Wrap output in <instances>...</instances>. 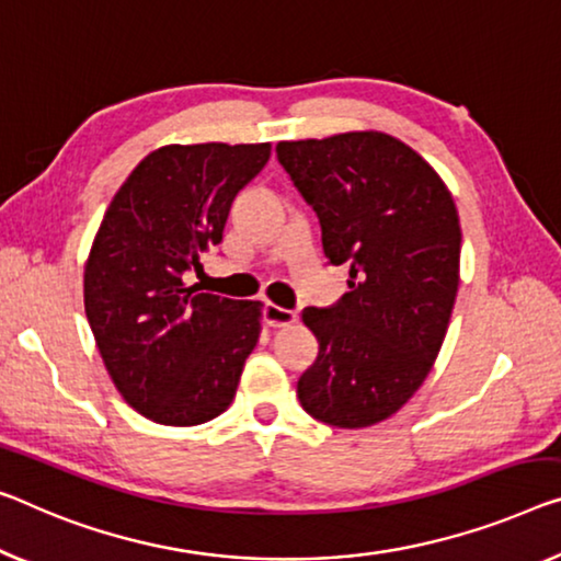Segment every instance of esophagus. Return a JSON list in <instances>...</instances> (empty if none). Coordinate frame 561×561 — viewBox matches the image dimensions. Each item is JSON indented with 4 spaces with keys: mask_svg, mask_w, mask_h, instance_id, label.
I'll return each instance as SVG.
<instances>
[{
    "mask_svg": "<svg viewBox=\"0 0 561 561\" xmlns=\"http://www.w3.org/2000/svg\"><path fill=\"white\" fill-rule=\"evenodd\" d=\"M264 320L270 328H289V324L297 322V312L295 309H284L279 305L270 302L264 307Z\"/></svg>",
    "mask_w": 561,
    "mask_h": 561,
    "instance_id": "obj_1",
    "label": "esophagus"
}]
</instances>
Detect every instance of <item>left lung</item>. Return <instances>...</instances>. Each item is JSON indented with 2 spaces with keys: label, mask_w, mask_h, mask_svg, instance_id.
I'll return each instance as SVG.
<instances>
[{
  "label": "left lung",
  "mask_w": 561,
  "mask_h": 561,
  "mask_svg": "<svg viewBox=\"0 0 561 561\" xmlns=\"http://www.w3.org/2000/svg\"><path fill=\"white\" fill-rule=\"evenodd\" d=\"M277 158L314 208L330 264H350L337 305L307 307L320 355L297 396L317 421L367 428L428 378L458 291L461 224L440 175L378 130L282 140Z\"/></svg>",
  "instance_id": "obj_1"
}]
</instances>
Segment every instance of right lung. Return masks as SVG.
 <instances>
[{"mask_svg": "<svg viewBox=\"0 0 561 561\" xmlns=\"http://www.w3.org/2000/svg\"><path fill=\"white\" fill-rule=\"evenodd\" d=\"M270 144L163 146L125 179L85 262V314L125 403L163 425H198L237 396L262 332V302L188 287L221 244Z\"/></svg>", "mask_w": 561, "mask_h": 561, "instance_id": "obj_1", "label": "right lung"}]
</instances>
